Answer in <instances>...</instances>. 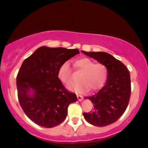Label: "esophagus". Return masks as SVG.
Listing matches in <instances>:
<instances>
[{
	"label": "esophagus",
	"instance_id": "obj_1",
	"mask_svg": "<svg viewBox=\"0 0 148 148\" xmlns=\"http://www.w3.org/2000/svg\"><path fill=\"white\" fill-rule=\"evenodd\" d=\"M77 99L78 100L81 102V101H82L83 100V96H81V95H79V94H77Z\"/></svg>",
	"mask_w": 148,
	"mask_h": 148
}]
</instances>
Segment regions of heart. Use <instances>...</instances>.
Segmentation results:
<instances>
[{"label":"heart","instance_id":"1","mask_svg":"<svg viewBox=\"0 0 148 148\" xmlns=\"http://www.w3.org/2000/svg\"><path fill=\"white\" fill-rule=\"evenodd\" d=\"M77 69L82 72L79 77L80 82L71 83L67 88L76 92H84L90 88L91 90H98L104 86L108 75V67L102 63H95L89 58H81L74 62ZM71 70L68 62H64L59 66L58 77L64 84H68L71 80Z\"/></svg>","mask_w":148,"mask_h":148}]
</instances>
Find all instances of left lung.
<instances>
[{"label": "left lung", "mask_w": 148, "mask_h": 148, "mask_svg": "<svg viewBox=\"0 0 148 148\" xmlns=\"http://www.w3.org/2000/svg\"><path fill=\"white\" fill-rule=\"evenodd\" d=\"M82 52L108 67L106 85L96 94L85 98L93 103L94 110L83 114L90 124L97 127L107 126L116 122L127 108L131 96L130 74L125 64L110 54Z\"/></svg>", "instance_id": "left-lung-1"}]
</instances>
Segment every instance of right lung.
<instances>
[{
  "label": "right lung",
  "instance_id": "right-lung-1",
  "mask_svg": "<svg viewBox=\"0 0 148 148\" xmlns=\"http://www.w3.org/2000/svg\"><path fill=\"white\" fill-rule=\"evenodd\" d=\"M77 49L41 46L22 63L17 76L18 99L29 119L40 126L52 128L64 121L71 103L77 100L58 77L63 62Z\"/></svg>",
  "mask_w": 148,
  "mask_h": 148
}]
</instances>
